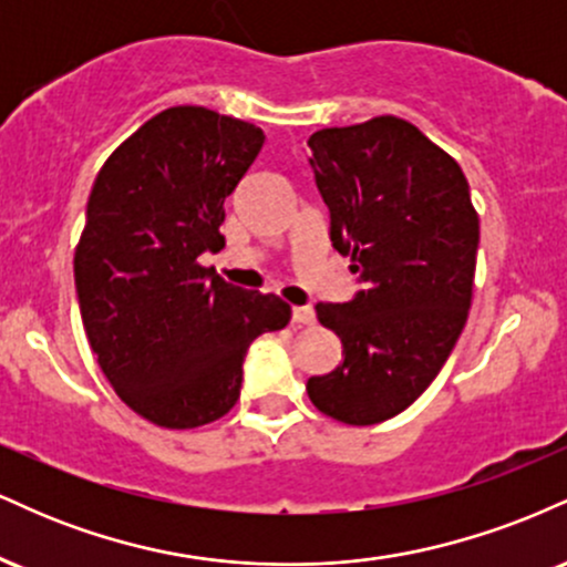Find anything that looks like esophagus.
Listing matches in <instances>:
<instances>
[{
	"label": "esophagus",
	"mask_w": 567,
	"mask_h": 567,
	"mask_svg": "<svg viewBox=\"0 0 567 567\" xmlns=\"http://www.w3.org/2000/svg\"><path fill=\"white\" fill-rule=\"evenodd\" d=\"M315 309L311 306H292V322L296 324H315Z\"/></svg>",
	"instance_id": "esophagus-1"
}]
</instances>
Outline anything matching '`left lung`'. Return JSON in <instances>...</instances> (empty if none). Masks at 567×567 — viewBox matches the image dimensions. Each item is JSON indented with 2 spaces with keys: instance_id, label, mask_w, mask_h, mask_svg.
Returning a JSON list of instances; mask_svg holds the SVG:
<instances>
[{
  "instance_id": "left-lung-1",
  "label": "left lung",
  "mask_w": 567,
  "mask_h": 567,
  "mask_svg": "<svg viewBox=\"0 0 567 567\" xmlns=\"http://www.w3.org/2000/svg\"><path fill=\"white\" fill-rule=\"evenodd\" d=\"M309 146L330 243L360 290L317 303L343 351L306 392L330 419L381 424L426 392L464 330L480 220L458 162L405 120L324 127Z\"/></svg>"
}]
</instances>
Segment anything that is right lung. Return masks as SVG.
<instances>
[{"label":"right lung","mask_w":567,"mask_h":567,"mask_svg":"<svg viewBox=\"0 0 567 567\" xmlns=\"http://www.w3.org/2000/svg\"><path fill=\"white\" fill-rule=\"evenodd\" d=\"M261 146V127L175 106L135 130L90 192L74 252L84 333L120 400L157 426L229 413L250 343L290 322L277 296L197 264L224 245V199Z\"/></svg>","instance_id":"add662e5"}]
</instances>
